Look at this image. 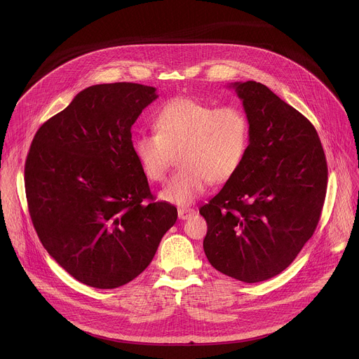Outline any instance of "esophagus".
Instances as JSON below:
<instances>
[{"label":"esophagus","mask_w":359,"mask_h":359,"mask_svg":"<svg viewBox=\"0 0 359 359\" xmlns=\"http://www.w3.org/2000/svg\"><path fill=\"white\" fill-rule=\"evenodd\" d=\"M194 213H196V212H194L193 209H190V208H180V209L177 210V216H179L180 220H187V219H190Z\"/></svg>","instance_id":"esophagus-1"}]
</instances>
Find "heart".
<instances>
[{"label":"heart","instance_id":"1","mask_svg":"<svg viewBox=\"0 0 359 359\" xmlns=\"http://www.w3.org/2000/svg\"><path fill=\"white\" fill-rule=\"evenodd\" d=\"M156 133L133 137L135 158L150 182H163L177 156L179 170L161 197L177 206L197 200L212 182L226 183L241 168L250 143V123L236 107L215 108L193 97H176L153 119Z\"/></svg>","mask_w":359,"mask_h":359}]
</instances>
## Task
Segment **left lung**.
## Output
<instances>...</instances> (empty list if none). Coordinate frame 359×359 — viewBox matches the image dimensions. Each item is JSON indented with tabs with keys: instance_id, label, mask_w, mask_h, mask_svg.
Wrapping results in <instances>:
<instances>
[{
	"instance_id": "obj_1",
	"label": "left lung",
	"mask_w": 359,
	"mask_h": 359,
	"mask_svg": "<svg viewBox=\"0 0 359 359\" xmlns=\"http://www.w3.org/2000/svg\"><path fill=\"white\" fill-rule=\"evenodd\" d=\"M250 123L240 170L198 209L203 248L220 273L259 283L284 271L314 234L328 169L313 123L266 85L234 82Z\"/></svg>"
}]
</instances>
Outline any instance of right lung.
Segmentation results:
<instances>
[{"label":"right lung","instance_id":"obj_1","mask_svg":"<svg viewBox=\"0 0 359 359\" xmlns=\"http://www.w3.org/2000/svg\"><path fill=\"white\" fill-rule=\"evenodd\" d=\"M158 97L132 82L81 90L35 133L25 193L45 250L78 281L116 288L153 260L177 209L153 201L130 128Z\"/></svg>","mask_w":359,"mask_h":359}]
</instances>
